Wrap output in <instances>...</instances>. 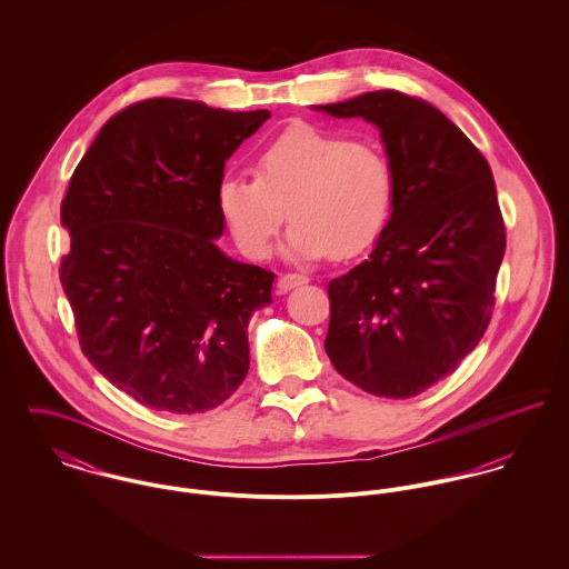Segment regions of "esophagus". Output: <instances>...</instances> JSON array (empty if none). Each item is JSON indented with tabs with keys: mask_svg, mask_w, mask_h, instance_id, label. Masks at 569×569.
Listing matches in <instances>:
<instances>
[{
	"mask_svg": "<svg viewBox=\"0 0 569 569\" xmlns=\"http://www.w3.org/2000/svg\"><path fill=\"white\" fill-rule=\"evenodd\" d=\"M309 282V276H305V273H284V276H280V280H278V291L280 293H287V291H291V289H296V287H302V284H307Z\"/></svg>",
	"mask_w": 569,
	"mask_h": 569,
	"instance_id": "34e87169",
	"label": "esophagus"
}]
</instances>
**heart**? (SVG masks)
I'll use <instances>...</instances> for the list:
<instances>
[{
  "label": "heart",
  "instance_id": "b5f03b06",
  "mask_svg": "<svg viewBox=\"0 0 569 569\" xmlns=\"http://www.w3.org/2000/svg\"><path fill=\"white\" fill-rule=\"evenodd\" d=\"M395 194V168L377 144L302 122L256 153L253 177H226L217 199L247 256L264 258L289 214V251L316 260L368 249L390 221Z\"/></svg>",
  "mask_w": 569,
  "mask_h": 569
}]
</instances>
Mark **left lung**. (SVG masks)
Returning a JSON list of instances; mask_svg holds the SVG:
<instances>
[{"label": "left lung", "instance_id": "obj_1", "mask_svg": "<svg viewBox=\"0 0 569 569\" xmlns=\"http://www.w3.org/2000/svg\"><path fill=\"white\" fill-rule=\"evenodd\" d=\"M316 109L377 124L397 177L370 258L328 282L326 355L363 392L411 399L456 372L490 322L506 249L492 172L422 98L381 89Z\"/></svg>", "mask_w": 569, "mask_h": 569}]
</instances>
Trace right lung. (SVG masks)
<instances>
[{
  "mask_svg": "<svg viewBox=\"0 0 569 569\" xmlns=\"http://www.w3.org/2000/svg\"><path fill=\"white\" fill-rule=\"evenodd\" d=\"M269 116L149 98L107 120L70 179L59 276L82 355L140 406L208 411L247 377V325L276 276L214 244L217 192Z\"/></svg>",
  "mask_w": 569,
  "mask_h": 569,
  "instance_id": "right-lung-1",
  "label": "right lung"
}]
</instances>
